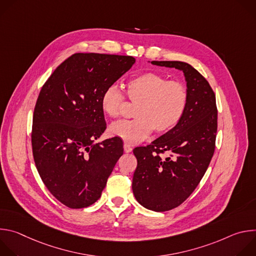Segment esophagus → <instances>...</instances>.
Segmentation results:
<instances>
[{"instance_id": "obj_1", "label": "esophagus", "mask_w": 256, "mask_h": 256, "mask_svg": "<svg viewBox=\"0 0 256 256\" xmlns=\"http://www.w3.org/2000/svg\"><path fill=\"white\" fill-rule=\"evenodd\" d=\"M124 152H126V153H130V152L132 151V148L130 147V146L128 144H126V142L124 144Z\"/></svg>"}]
</instances>
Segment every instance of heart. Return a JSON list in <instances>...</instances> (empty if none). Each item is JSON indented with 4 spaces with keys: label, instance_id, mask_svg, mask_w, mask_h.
I'll return each mask as SVG.
<instances>
[{
    "label": "heart",
    "instance_id": "obj_1",
    "mask_svg": "<svg viewBox=\"0 0 256 256\" xmlns=\"http://www.w3.org/2000/svg\"><path fill=\"white\" fill-rule=\"evenodd\" d=\"M126 94L132 102L138 103L136 118L112 124L109 132L130 144L147 138L154 130L158 134L173 130L184 118L190 98L184 84L168 81L155 72H146L130 79ZM124 100L126 95L118 86H108L100 99L103 112L112 118L120 116Z\"/></svg>",
    "mask_w": 256,
    "mask_h": 256
}]
</instances>
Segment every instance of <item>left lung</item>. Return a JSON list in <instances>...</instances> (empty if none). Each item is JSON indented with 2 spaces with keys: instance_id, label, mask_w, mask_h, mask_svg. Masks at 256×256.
Listing matches in <instances>:
<instances>
[{
  "instance_id": "obj_1",
  "label": "left lung",
  "mask_w": 256,
  "mask_h": 256,
  "mask_svg": "<svg viewBox=\"0 0 256 256\" xmlns=\"http://www.w3.org/2000/svg\"><path fill=\"white\" fill-rule=\"evenodd\" d=\"M151 64L184 72L190 96L186 112L173 130L134 150L138 160L132 177L136 200L146 208L165 212L184 202L204 175L214 152L218 112L212 87L190 64ZM165 152L170 156L160 155Z\"/></svg>"
}]
</instances>
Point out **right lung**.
<instances>
[{"label":"right lung","mask_w":256,"mask_h":256,"mask_svg":"<svg viewBox=\"0 0 256 256\" xmlns=\"http://www.w3.org/2000/svg\"><path fill=\"white\" fill-rule=\"evenodd\" d=\"M130 56L75 54L62 62L36 101L31 144L46 188L70 208L93 204L124 154L122 140L95 144L105 130L101 95L134 64Z\"/></svg>","instance_id":"right-lung-1"}]
</instances>
